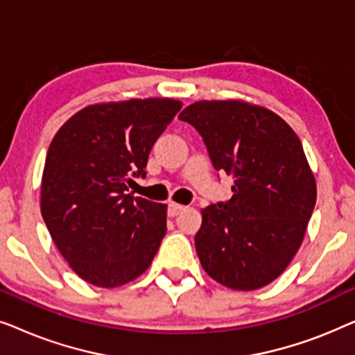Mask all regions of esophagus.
I'll return each instance as SVG.
<instances>
[{
    "mask_svg": "<svg viewBox=\"0 0 355 355\" xmlns=\"http://www.w3.org/2000/svg\"><path fill=\"white\" fill-rule=\"evenodd\" d=\"M184 210H186V207L179 205V203H176V202H171V203H169V207H168V215L169 216H176Z\"/></svg>",
    "mask_w": 355,
    "mask_h": 355,
    "instance_id": "esophagus-1",
    "label": "esophagus"
}]
</instances>
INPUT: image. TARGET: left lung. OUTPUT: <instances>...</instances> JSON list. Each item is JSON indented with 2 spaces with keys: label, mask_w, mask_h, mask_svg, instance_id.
Wrapping results in <instances>:
<instances>
[{
  "label": "left lung",
  "mask_w": 355,
  "mask_h": 355,
  "mask_svg": "<svg viewBox=\"0 0 355 355\" xmlns=\"http://www.w3.org/2000/svg\"><path fill=\"white\" fill-rule=\"evenodd\" d=\"M179 119L203 137L232 197L202 210L196 249L203 270L236 291H254L288 268L317 202V182L293 128L265 106L202 100Z\"/></svg>",
  "instance_id": "8db88e82"
}]
</instances>
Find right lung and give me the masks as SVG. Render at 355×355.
Returning <instances> with one entry per match:
<instances>
[{"instance_id":"1","label":"right lung","mask_w":355,"mask_h":355,"mask_svg":"<svg viewBox=\"0 0 355 355\" xmlns=\"http://www.w3.org/2000/svg\"><path fill=\"white\" fill-rule=\"evenodd\" d=\"M182 101L132 98L89 105L61 125L42 176L40 210L72 271L98 288L139 278L166 234V207L134 197L148 153Z\"/></svg>"}]
</instances>
